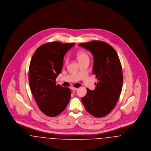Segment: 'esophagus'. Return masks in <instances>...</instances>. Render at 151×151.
Masks as SVG:
<instances>
[{
  "mask_svg": "<svg viewBox=\"0 0 151 151\" xmlns=\"http://www.w3.org/2000/svg\"><path fill=\"white\" fill-rule=\"evenodd\" d=\"M71 89H72V90H74V91H76V90H78V88H76V87H72V88H71Z\"/></svg>",
  "mask_w": 151,
  "mask_h": 151,
  "instance_id": "34e87169",
  "label": "esophagus"
}]
</instances>
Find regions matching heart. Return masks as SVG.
Wrapping results in <instances>:
<instances>
[{
    "mask_svg": "<svg viewBox=\"0 0 151 151\" xmlns=\"http://www.w3.org/2000/svg\"><path fill=\"white\" fill-rule=\"evenodd\" d=\"M76 57H77L79 63L82 61H83V60H89L88 55L86 52H85L84 51H79V52H78L76 53ZM64 62H65V64L67 63V58H65Z\"/></svg>",
    "mask_w": 151,
    "mask_h": 151,
    "instance_id": "1",
    "label": "heart"
}]
</instances>
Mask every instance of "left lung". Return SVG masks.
I'll return each mask as SVG.
<instances>
[{"label":"left lung","instance_id":"8db88e82","mask_svg":"<svg viewBox=\"0 0 151 151\" xmlns=\"http://www.w3.org/2000/svg\"><path fill=\"white\" fill-rule=\"evenodd\" d=\"M79 46L93 54V73L98 81L95 90L87 88L82 102L90 114L104 117L115 108L122 91L123 73L119 58L115 49L102 41L93 40Z\"/></svg>","mask_w":151,"mask_h":151}]
</instances>
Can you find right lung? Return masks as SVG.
<instances>
[{
	"mask_svg": "<svg viewBox=\"0 0 151 151\" xmlns=\"http://www.w3.org/2000/svg\"><path fill=\"white\" fill-rule=\"evenodd\" d=\"M75 43L52 42L44 44L34 52L29 68V83L40 110L55 117L64 111L70 99L68 87L56 84L61 73L65 54Z\"/></svg>",
	"mask_w": 151,
	"mask_h": 151,
	"instance_id": "1",
	"label": "right lung"
}]
</instances>
